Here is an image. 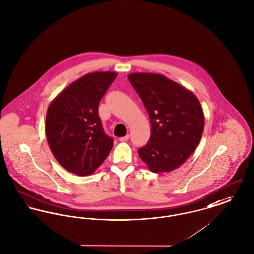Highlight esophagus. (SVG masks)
<instances>
[{"mask_svg":"<svg viewBox=\"0 0 254 254\" xmlns=\"http://www.w3.org/2000/svg\"><path fill=\"white\" fill-rule=\"evenodd\" d=\"M128 138H129V135L127 134L124 136V137H120L119 140L121 142H126V141L128 140Z\"/></svg>","mask_w":254,"mask_h":254,"instance_id":"34e87169","label":"esophagus"}]
</instances>
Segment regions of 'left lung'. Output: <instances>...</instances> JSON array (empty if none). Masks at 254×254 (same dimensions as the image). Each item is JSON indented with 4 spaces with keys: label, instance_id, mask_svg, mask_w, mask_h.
I'll return each instance as SVG.
<instances>
[{
    "label": "left lung",
    "instance_id": "1",
    "mask_svg": "<svg viewBox=\"0 0 254 254\" xmlns=\"http://www.w3.org/2000/svg\"><path fill=\"white\" fill-rule=\"evenodd\" d=\"M127 77L150 120V138L138 150L139 157L155 174L178 169L194 152L203 132L199 101L193 92L160 74L131 73Z\"/></svg>",
    "mask_w": 254,
    "mask_h": 254
}]
</instances>
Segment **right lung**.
<instances>
[{"mask_svg": "<svg viewBox=\"0 0 254 254\" xmlns=\"http://www.w3.org/2000/svg\"><path fill=\"white\" fill-rule=\"evenodd\" d=\"M116 72H95L77 78L53 100L46 115V136L54 156L65 170L92 175L113 148L98 109Z\"/></svg>", "mask_w": 254, "mask_h": 254, "instance_id": "obj_1", "label": "right lung"}]
</instances>
